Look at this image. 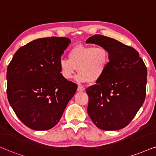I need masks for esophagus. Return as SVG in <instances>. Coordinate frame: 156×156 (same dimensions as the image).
Returning a JSON list of instances; mask_svg holds the SVG:
<instances>
[{
    "label": "esophagus",
    "mask_w": 156,
    "mask_h": 156,
    "mask_svg": "<svg viewBox=\"0 0 156 156\" xmlns=\"http://www.w3.org/2000/svg\"><path fill=\"white\" fill-rule=\"evenodd\" d=\"M78 91H85V88H84L83 86L79 85V86H78Z\"/></svg>",
    "instance_id": "obj_1"
}]
</instances>
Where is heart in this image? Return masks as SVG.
<instances>
[{"mask_svg":"<svg viewBox=\"0 0 156 156\" xmlns=\"http://www.w3.org/2000/svg\"><path fill=\"white\" fill-rule=\"evenodd\" d=\"M110 64V54L103 46L77 45L68 52V59L59 61V73L63 78L71 79L78 69L79 82L98 81L105 74Z\"/></svg>","mask_w":156,"mask_h":156,"instance_id":"obj_1","label":"heart"}]
</instances>
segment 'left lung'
I'll return each instance as SVG.
<instances>
[{
    "mask_svg": "<svg viewBox=\"0 0 156 156\" xmlns=\"http://www.w3.org/2000/svg\"><path fill=\"white\" fill-rule=\"evenodd\" d=\"M86 42L103 46L110 54L105 74L86 89L88 114L102 130L124 128L145 99L147 67L136 49L111 37L94 35Z\"/></svg>",
    "mask_w": 156,
    "mask_h": 156,
    "instance_id": "left-lung-1",
    "label": "left lung"
}]
</instances>
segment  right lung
<instances>
[{"label":"right lung","instance_id":"add662e5","mask_svg":"<svg viewBox=\"0 0 156 156\" xmlns=\"http://www.w3.org/2000/svg\"><path fill=\"white\" fill-rule=\"evenodd\" d=\"M70 40L51 37L34 40L14 54L7 67V97L19 119L30 129L57 125L77 84L62 78L59 61Z\"/></svg>","mask_w":156,"mask_h":156}]
</instances>
